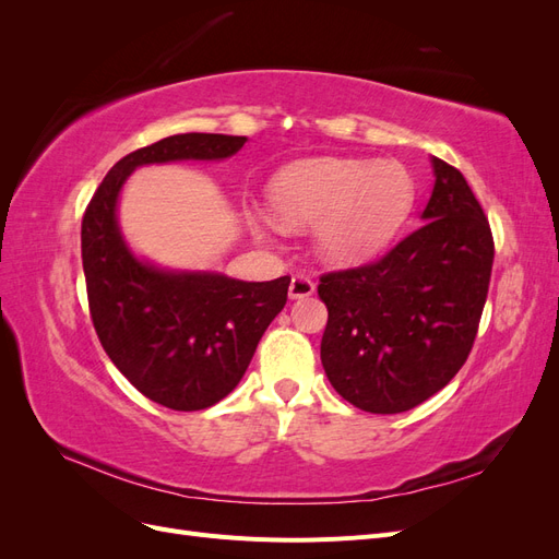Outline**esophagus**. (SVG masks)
<instances>
[{
  "mask_svg": "<svg viewBox=\"0 0 559 559\" xmlns=\"http://www.w3.org/2000/svg\"><path fill=\"white\" fill-rule=\"evenodd\" d=\"M314 294V282L306 275H296L289 284V298H308Z\"/></svg>",
  "mask_w": 559,
  "mask_h": 559,
  "instance_id": "34e87169",
  "label": "esophagus"
}]
</instances>
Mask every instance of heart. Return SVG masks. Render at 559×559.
Here are the masks:
<instances>
[{
	"mask_svg": "<svg viewBox=\"0 0 559 559\" xmlns=\"http://www.w3.org/2000/svg\"><path fill=\"white\" fill-rule=\"evenodd\" d=\"M270 207L286 226H314V245L333 263L373 259L408 218L415 181L401 163L314 158L270 181Z\"/></svg>",
	"mask_w": 559,
	"mask_h": 559,
	"instance_id": "b5f03b06",
	"label": "heart"
}]
</instances>
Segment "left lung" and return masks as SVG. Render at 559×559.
I'll return each instance as SVG.
<instances>
[{
    "mask_svg": "<svg viewBox=\"0 0 559 559\" xmlns=\"http://www.w3.org/2000/svg\"><path fill=\"white\" fill-rule=\"evenodd\" d=\"M431 167L425 224L382 259L329 273L317 286L329 310L326 378L366 413H405L441 392L478 333L492 233L464 175L436 156Z\"/></svg>",
    "mask_w": 559,
    "mask_h": 559,
    "instance_id": "1",
    "label": "left lung"
}]
</instances>
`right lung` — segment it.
I'll list each match as a JSON object with an SVG mask.
<instances>
[{"mask_svg": "<svg viewBox=\"0 0 559 559\" xmlns=\"http://www.w3.org/2000/svg\"><path fill=\"white\" fill-rule=\"evenodd\" d=\"M245 142L183 132L132 151L111 167L83 214L81 259L99 343L134 389L173 411L210 408L238 386L261 335L286 306L292 277L242 282L148 263L123 238L118 198L142 165L224 160Z\"/></svg>", "mask_w": 559, "mask_h": 559, "instance_id": "right-lung-1", "label": "right lung"}]
</instances>
